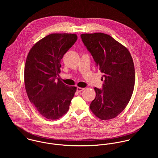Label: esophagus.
<instances>
[{
    "label": "esophagus",
    "instance_id": "1",
    "mask_svg": "<svg viewBox=\"0 0 158 158\" xmlns=\"http://www.w3.org/2000/svg\"><path fill=\"white\" fill-rule=\"evenodd\" d=\"M84 89H85V88H80V87H77V92H81V91H82V90H83Z\"/></svg>",
    "mask_w": 158,
    "mask_h": 158
}]
</instances>
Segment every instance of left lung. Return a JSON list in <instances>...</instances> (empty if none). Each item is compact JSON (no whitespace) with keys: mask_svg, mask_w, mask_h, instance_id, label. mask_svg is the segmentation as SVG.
<instances>
[{"mask_svg":"<svg viewBox=\"0 0 158 158\" xmlns=\"http://www.w3.org/2000/svg\"><path fill=\"white\" fill-rule=\"evenodd\" d=\"M81 38L103 73V88H94L96 96L90 110L102 120L115 118L126 108L134 90L135 71L131 55L126 47L107 34L84 33Z\"/></svg>","mask_w":158,"mask_h":158,"instance_id":"8db88e82","label":"left lung"}]
</instances>
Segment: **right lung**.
Listing matches in <instances>:
<instances>
[{
    "label": "right lung",
    "instance_id": "right-lung-1",
    "mask_svg": "<svg viewBox=\"0 0 158 158\" xmlns=\"http://www.w3.org/2000/svg\"><path fill=\"white\" fill-rule=\"evenodd\" d=\"M77 40L75 34H50L33 45L27 55L25 90L30 102L47 119H58L67 113L77 90L58 77L61 60Z\"/></svg>",
    "mask_w": 158,
    "mask_h": 158
}]
</instances>
